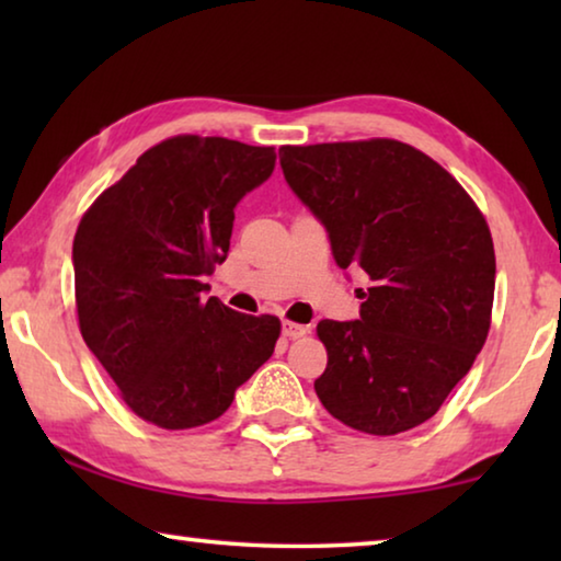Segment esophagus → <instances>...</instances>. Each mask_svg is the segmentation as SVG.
Listing matches in <instances>:
<instances>
[{"label":"esophagus","instance_id":"esophagus-1","mask_svg":"<svg viewBox=\"0 0 561 561\" xmlns=\"http://www.w3.org/2000/svg\"><path fill=\"white\" fill-rule=\"evenodd\" d=\"M282 334L287 339H299L304 334H309V327H301V324H294V321H282Z\"/></svg>","mask_w":561,"mask_h":561}]
</instances>
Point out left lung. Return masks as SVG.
Segmentation results:
<instances>
[{
	"mask_svg": "<svg viewBox=\"0 0 561 561\" xmlns=\"http://www.w3.org/2000/svg\"><path fill=\"white\" fill-rule=\"evenodd\" d=\"M294 195L327 227L341 270H364L356 321H319L327 411L371 435L438 413L490 331L495 247L478 205L413 146L374 138L282 146Z\"/></svg>",
	"mask_w": 561,
	"mask_h": 561,
	"instance_id": "1",
	"label": "left lung"
}]
</instances>
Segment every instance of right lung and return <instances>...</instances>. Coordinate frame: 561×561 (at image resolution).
I'll list each match as a JSON object with an SVG mask.
<instances>
[{
    "mask_svg": "<svg viewBox=\"0 0 561 561\" xmlns=\"http://www.w3.org/2000/svg\"><path fill=\"white\" fill-rule=\"evenodd\" d=\"M274 148L175 136L103 190L73 237L79 327L123 401L185 431L220 417L272 356L279 319L205 299L234 207L274 170Z\"/></svg>",
    "mask_w": 561,
    "mask_h": 561,
    "instance_id": "1",
    "label": "right lung"
}]
</instances>
